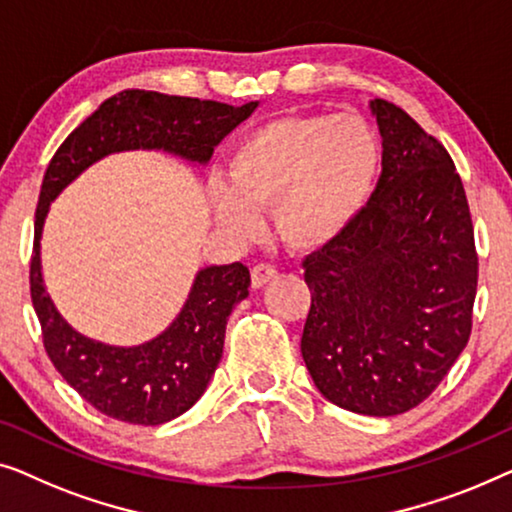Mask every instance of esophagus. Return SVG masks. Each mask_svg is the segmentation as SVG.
I'll list each match as a JSON object with an SVG mask.
<instances>
[{
    "label": "esophagus",
    "instance_id": "1",
    "mask_svg": "<svg viewBox=\"0 0 512 512\" xmlns=\"http://www.w3.org/2000/svg\"><path fill=\"white\" fill-rule=\"evenodd\" d=\"M276 276H278V271L273 269L271 264H257L250 269V285H253L255 290H259V287L269 285L271 280H276Z\"/></svg>",
    "mask_w": 512,
    "mask_h": 512
}]
</instances>
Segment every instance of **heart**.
Here are the masks:
<instances>
[{
	"mask_svg": "<svg viewBox=\"0 0 512 512\" xmlns=\"http://www.w3.org/2000/svg\"><path fill=\"white\" fill-rule=\"evenodd\" d=\"M380 143L355 113H287L257 125L227 153L225 185L211 187L215 218L250 236L269 211L276 239L320 253L350 232L376 190Z\"/></svg>",
	"mask_w": 512,
	"mask_h": 512,
	"instance_id": "1",
	"label": "heart"
}]
</instances>
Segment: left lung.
<instances>
[{"instance_id": "obj_1", "label": "left lung", "mask_w": 512, "mask_h": 512, "mask_svg": "<svg viewBox=\"0 0 512 512\" xmlns=\"http://www.w3.org/2000/svg\"><path fill=\"white\" fill-rule=\"evenodd\" d=\"M369 106L383 174L350 232L304 259L301 355L322 397L390 417L427 399L469 343L478 255L448 150L397 104Z\"/></svg>"}]
</instances>
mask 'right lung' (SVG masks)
<instances>
[{
  "label": "right lung",
  "instance_id": "add662e5",
  "mask_svg": "<svg viewBox=\"0 0 512 512\" xmlns=\"http://www.w3.org/2000/svg\"><path fill=\"white\" fill-rule=\"evenodd\" d=\"M257 109L211 99L122 90L71 132L41 183L30 292L50 362L99 413L129 424H164L206 392L218 369L232 308L248 297L250 271L241 262L206 266L194 278L178 318L153 341L118 348L78 334L57 313L41 276V232L50 201L90 164L122 150H164L206 164L213 148Z\"/></svg>",
  "mask_w": 512,
  "mask_h": 512
}]
</instances>
